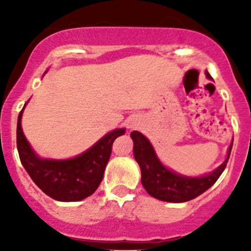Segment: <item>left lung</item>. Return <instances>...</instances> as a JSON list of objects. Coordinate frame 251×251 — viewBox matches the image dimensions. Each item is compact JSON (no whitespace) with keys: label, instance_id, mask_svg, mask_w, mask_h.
Returning <instances> with one entry per match:
<instances>
[{"label":"left lung","instance_id":"left-lung-1","mask_svg":"<svg viewBox=\"0 0 251 251\" xmlns=\"http://www.w3.org/2000/svg\"><path fill=\"white\" fill-rule=\"evenodd\" d=\"M206 76L211 78L206 72ZM131 137L133 140V154L135 159L141 168L142 184L154 198L159 201H170V203H183L192 201L209 189L217 181L221 174L224 173L227 163H228L231 144L228 151V156L222 165L207 176L199 178H189V177L179 176L173 171L164 168L163 164L156 158L154 149L149 141L138 131H132Z\"/></svg>","mask_w":251,"mask_h":251}]
</instances>
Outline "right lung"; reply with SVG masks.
Masks as SVG:
<instances>
[{
	"label": "right lung",
	"mask_w": 251,
	"mask_h": 251,
	"mask_svg": "<svg viewBox=\"0 0 251 251\" xmlns=\"http://www.w3.org/2000/svg\"><path fill=\"white\" fill-rule=\"evenodd\" d=\"M20 110L17 124V148L23 166L36 186L59 201H77L96 192L109 161L111 147L125 128L108 133L92 148L69 160H42L30 148L22 130Z\"/></svg>",
	"instance_id": "add662e5"
}]
</instances>
